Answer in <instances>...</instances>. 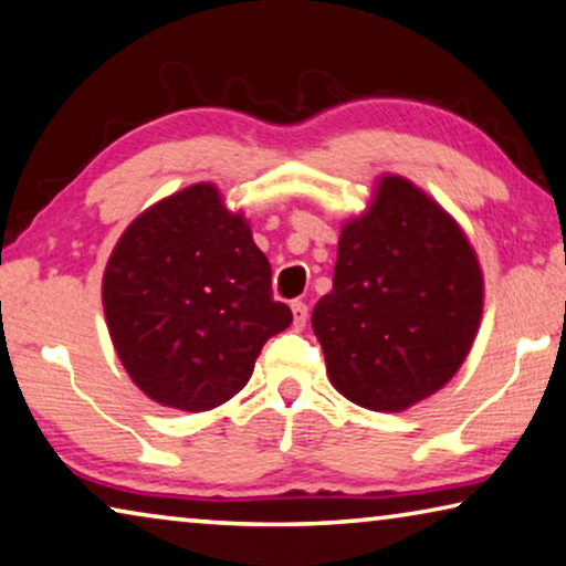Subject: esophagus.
Instances as JSON below:
<instances>
[{
  "label": "esophagus",
  "mask_w": 566,
  "mask_h": 566,
  "mask_svg": "<svg viewBox=\"0 0 566 566\" xmlns=\"http://www.w3.org/2000/svg\"><path fill=\"white\" fill-rule=\"evenodd\" d=\"M292 317H294V327H297V331H302V327L307 325L310 310H307L305 302H300V300L292 302Z\"/></svg>",
  "instance_id": "1"
}]
</instances>
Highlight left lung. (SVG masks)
Here are the masks:
<instances>
[{
  "label": "left lung",
  "mask_w": 566,
  "mask_h": 566,
  "mask_svg": "<svg viewBox=\"0 0 566 566\" xmlns=\"http://www.w3.org/2000/svg\"><path fill=\"white\" fill-rule=\"evenodd\" d=\"M483 300L462 226L407 177L381 175L343 223L333 290L312 310L327 378L364 409L415 407L465 364Z\"/></svg>",
  "instance_id": "obj_1"
}]
</instances>
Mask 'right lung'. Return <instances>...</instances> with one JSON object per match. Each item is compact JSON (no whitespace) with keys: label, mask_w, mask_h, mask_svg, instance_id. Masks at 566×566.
Here are the masks:
<instances>
[{"label":"right lung","mask_w":566,"mask_h":566,"mask_svg":"<svg viewBox=\"0 0 566 566\" xmlns=\"http://www.w3.org/2000/svg\"><path fill=\"white\" fill-rule=\"evenodd\" d=\"M101 300L122 366L151 401L208 411L254 374L292 323L241 210L213 182L172 192L134 218L106 261Z\"/></svg>","instance_id":"1"}]
</instances>
